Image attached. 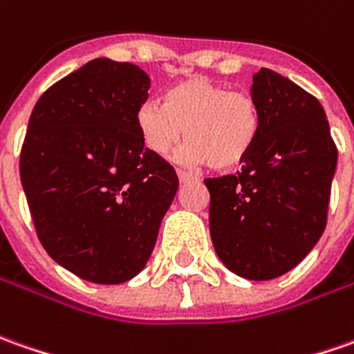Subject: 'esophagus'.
I'll return each instance as SVG.
<instances>
[{"instance_id":"1","label":"esophagus","mask_w":354,"mask_h":354,"mask_svg":"<svg viewBox=\"0 0 354 354\" xmlns=\"http://www.w3.org/2000/svg\"><path fill=\"white\" fill-rule=\"evenodd\" d=\"M178 174V180H180V184H186V182H189V180H194V176L192 174H187V172H184V170H176Z\"/></svg>"}]
</instances>
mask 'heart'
Masks as SVG:
<instances>
[{
	"label": "heart",
	"mask_w": 354,
	"mask_h": 354,
	"mask_svg": "<svg viewBox=\"0 0 354 354\" xmlns=\"http://www.w3.org/2000/svg\"><path fill=\"white\" fill-rule=\"evenodd\" d=\"M136 124L147 151L165 155L180 137L178 149L186 165H209L213 170L240 167L258 143L263 116L258 98L209 77L180 81L165 96V104L147 100L137 108Z\"/></svg>",
	"instance_id": "obj_1"
}]
</instances>
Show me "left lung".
<instances>
[{"label":"left lung","instance_id":"left-lung-1","mask_svg":"<svg viewBox=\"0 0 354 354\" xmlns=\"http://www.w3.org/2000/svg\"><path fill=\"white\" fill-rule=\"evenodd\" d=\"M263 116L238 174L207 178L209 230L232 273L269 281L297 268L328 221L337 147L316 96L271 69L254 75Z\"/></svg>","mask_w":354,"mask_h":354}]
</instances>
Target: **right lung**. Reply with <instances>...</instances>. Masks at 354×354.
Masks as SVG:
<instances>
[{"mask_svg": "<svg viewBox=\"0 0 354 354\" xmlns=\"http://www.w3.org/2000/svg\"><path fill=\"white\" fill-rule=\"evenodd\" d=\"M151 79L96 57L38 98L21 149V184L48 256L77 277L118 285L145 268L178 176L147 151L137 108Z\"/></svg>", "mask_w": 354, "mask_h": 354, "instance_id": "right-lung-1", "label": "right lung"}]
</instances>
